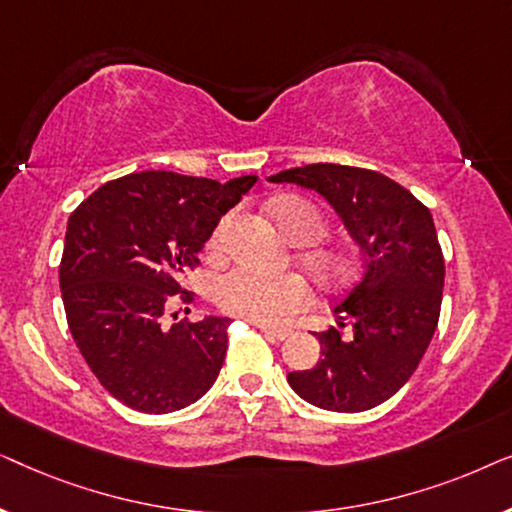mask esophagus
<instances>
[{
	"label": "esophagus",
	"mask_w": 512,
	"mask_h": 512,
	"mask_svg": "<svg viewBox=\"0 0 512 512\" xmlns=\"http://www.w3.org/2000/svg\"><path fill=\"white\" fill-rule=\"evenodd\" d=\"M263 333H265V338H268L270 342H282V340L289 338V331H282V328L263 326Z\"/></svg>",
	"instance_id": "esophagus-1"
}]
</instances>
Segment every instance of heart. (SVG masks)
Here are the masks:
<instances>
[{"label":"heart","instance_id":"obj_1","mask_svg":"<svg viewBox=\"0 0 512 512\" xmlns=\"http://www.w3.org/2000/svg\"><path fill=\"white\" fill-rule=\"evenodd\" d=\"M272 214L291 242L310 244L300 254V261L314 277V282L324 289H335L352 277L354 256L347 249L335 247V244H317L324 240L328 221L314 202L289 195L272 205ZM223 228H226V221L219 223L209 240L212 251L221 249ZM212 293L214 303L223 312L263 326L284 324L286 319L307 310L312 303L310 286L296 272H265L251 265H237L216 277Z\"/></svg>","mask_w":512,"mask_h":512}]
</instances>
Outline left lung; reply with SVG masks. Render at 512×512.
I'll return each instance as SVG.
<instances>
[{
	"label": "left lung",
	"mask_w": 512,
	"mask_h": 512,
	"mask_svg": "<svg viewBox=\"0 0 512 512\" xmlns=\"http://www.w3.org/2000/svg\"><path fill=\"white\" fill-rule=\"evenodd\" d=\"M270 181L324 195L363 251L359 279L333 307L340 326L352 324V338L333 326L314 333L321 361L289 373V384L324 410L375 408L410 380L438 326L445 261L429 207L363 167L303 165Z\"/></svg>",
	"instance_id": "obj_1"
}]
</instances>
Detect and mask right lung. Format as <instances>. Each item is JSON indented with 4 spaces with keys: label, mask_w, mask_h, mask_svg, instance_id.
I'll return each mask as SVG.
<instances>
[{
    "label": "right lung",
    "mask_w": 512,
    "mask_h": 512,
    "mask_svg": "<svg viewBox=\"0 0 512 512\" xmlns=\"http://www.w3.org/2000/svg\"><path fill=\"white\" fill-rule=\"evenodd\" d=\"M256 184L149 170L107 181L74 209L60 261L69 331L88 368L132 410L165 415L207 394L228 349L226 317L163 326L221 216ZM177 319V314H172Z\"/></svg>",
    "instance_id": "add662e5"
}]
</instances>
